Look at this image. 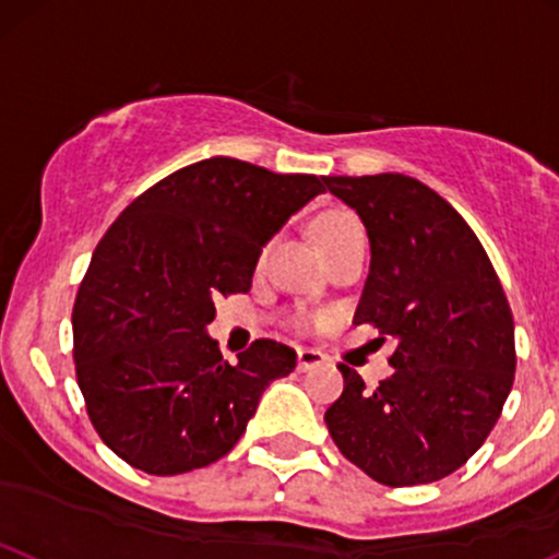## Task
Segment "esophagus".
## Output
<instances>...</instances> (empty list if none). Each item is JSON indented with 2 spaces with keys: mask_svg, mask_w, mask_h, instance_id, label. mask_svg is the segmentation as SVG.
Returning a JSON list of instances; mask_svg holds the SVG:
<instances>
[{
  "mask_svg": "<svg viewBox=\"0 0 559 559\" xmlns=\"http://www.w3.org/2000/svg\"><path fill=\"white\" fill-rule=\"evenodd\" d=\"M326 356L316 348H297V369L299 372H308V369L324 364Z\"/></svg>",
  "mask_w": 559,
  "mask_h": 559,
  "instance_id": "1",
  "label": "esophagus"
}]
</instances>
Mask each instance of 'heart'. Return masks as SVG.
<instances>
[{"instance_id": "b5f03b06", "label": "heart", "mask_w": 559, "mask_h": 559, "mask_svg": "<svg viewBox=\"0 0 559 559\" xmlns=\"http://www.w3.org/2000/svg\"><path fill=\"white\" fill-rule=\"evenodd\" d=\"M354 225H358V219H356L354 214H348V211H340V209L324 211V214H321L319 219L313 222L316 243H319L321 249H324V246L334 238V235L343 233L345 227H354ZM299 324H305V319H299Z\"/></svg>"}]
</instances>
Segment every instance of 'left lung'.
Returning a JSON list of instances; mask_svg holds the SVG:
<instances>
[{
    "instance_id": "1",
    "label": "left lung",
    "mask_w": 559,
    "mask_h": 559,
    "mask_svg": "<svg viewBox=\"0 0 559 559\" xmlns=\"http://www.w3.org/2000/svg\"><path fill=\"white\" fill-rule=\"evenodd\" d=\"M367 227L372 262L354 324L396 340L374 391L340 364L324 420L354 466L388 487L428 485L481 448L514 383V319L490 257L461 214L404 174L326 176Z\"/></svg>"
}]
</instances>
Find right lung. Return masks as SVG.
Segmentation results:
<instances>
[{"label":"right lung","mask_w":559,"mask_h":559,"mask_svg":"<svg viewBox=\"0 0 559 559\" xmlns=\"http://www.w3.org/2000/svg\"><path fill=\"white\" fill-rule=\"evenodd\" d=\"M326 176L211 157L152 185L98 240L72 310L74 369L102 442L146 474L219 461L297 354L254 340L227 364L214 299L251 289L262 246Z\"/></svg>","instance_id":"1"}]
</instances>
